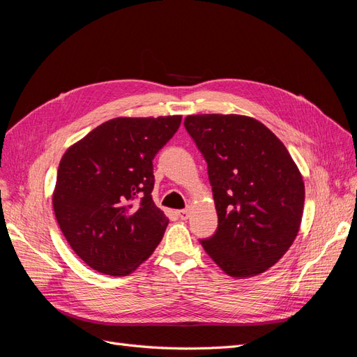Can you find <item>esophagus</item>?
Masks as SVG:
<instances>
[{
	"mask_svg": "<svg viewBox=\"0 0 357 357\" xmlns=\"http://www.w3.org/2000/svg\"><path fill=\"white\" fill-rule=\"evenodd\" d=\"M189 213H190V208H189V207H188V208H185V210H180V211H177L178 218H180L181 220H186V219L189 218Z\"/></svg>",
	"mask_w": 357,
	"mask_h": 357,
	"instance_id": "34e87169",
	"label": "esophagus"
}]
</instances>
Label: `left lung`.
I'll return each instance as SVG.
<instances>
[{
	"label": "left lung",
	"instance_id": "obj_1",
	"mask_svg": "<svg viewBox=\"0 0 357 357\" xmlns=\"http://www.w3.org/2000/svg\"><path fill=\"white\" fill-rule=\"evenodd\" d=\"M185 126L207 160L219 219L204 250L231 277L265 273L301 228L305 186L295 160L253 117L192 114Z\"/></svg>",
	"mask_w": 357,
	"mask_h": 357
}]
</instances>
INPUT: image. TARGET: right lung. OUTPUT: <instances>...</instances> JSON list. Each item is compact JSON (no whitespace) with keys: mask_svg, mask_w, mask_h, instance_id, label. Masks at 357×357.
Wrapping results in <instances>:
<instances>
[{"mask_svg":"<svg viewBox=\"0 0 357 357\" xmlns=\"http://www.w3.org/2000/svg\"><path fill=\"white\" fill-rule=\"evenodd\" d=\"M180 123L181 116L116 117L63 153L53 210L74 253L95 271L129 275L160 243L169 220L152 198V160Z\"/></svg>","mask_w":357,"mask_h":357,"instance_id":"add662e5","label":"right lung"}]
</instances>
